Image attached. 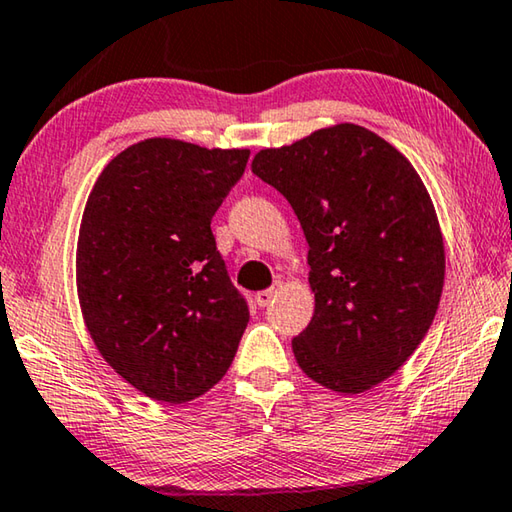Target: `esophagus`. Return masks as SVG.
<instances>
[{"label":"esophagus","mask_w":512,"mask_h":512,"mask_svg":"<svg viewBox=\"0 0 512 512\" xmlns=\"http://www.w3.org/2000/svg\"><path fill=\"white\" fill-rule=\"evenodd\" d=\"M281 288H283L281 283H276V286H272V288L256 292V304H258V306H267V304H270V301H272L276 295H279Z\"/></svg>","instance_id":"esophagus-1"}]
</instances>
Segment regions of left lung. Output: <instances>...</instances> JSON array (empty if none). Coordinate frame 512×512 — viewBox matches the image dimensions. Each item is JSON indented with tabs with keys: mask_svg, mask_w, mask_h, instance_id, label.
<instances>
[{
	"mask_svg": "<svg viewBox=\"0 0 512 512\" xmlns=\"http://www.w3.org/2000/svg\"><path fill=\"white\" fill-rule=\"evenodd\" d=\"M251 172L290 201L308 242L315 313L301 370L342 395L390 379L420 347L445 286V242L408 158L358 124L261 149Z\"/></svg>",
	"mask_w": 512,
	"mask_h": 512,
	"instance_id": "1",
	"label": "left lung"
}]
</instances>
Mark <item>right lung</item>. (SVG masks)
Returning a JSON list of instances; mask_svg holds the SVG:
<instances>
[{"label": "right lung", "instance_id": "right-lung-1", "mask_svg": "<svg viewBox=\"0 0 512 512\" xmlns=\"http://www.w3.org/2000/svg\"><path fill=\"white\" fill-rule=\"evenodd\" d=\"M249 149L147 138L92 186L77 242V295L99 354L142 395L186 404L233 363L249 322L211 220Z\"/></svg>", "mask_w": 512, "mask_h": 512}]
</instances>
